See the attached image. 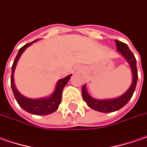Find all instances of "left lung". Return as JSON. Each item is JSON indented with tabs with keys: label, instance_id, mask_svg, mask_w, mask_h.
I'll list each match as a JSON object with an SVG mask.
<instances>
[{
	"label": "left lung",
	"instance_id": "obj_1",
	"mask_svg": "<svg viewBox=\"0 0 147 147\" xmlns=\"http://www.w3.org/2000/svg\"><path fill=\"white\" fill-rule=\"evenodd\" d=\"M117 50L120 54L122 55L127 63L129 64L131 71V84L127 89V90L120 95L119 97H116L113 99H97L91 97L86 89V84H85L82 87V96L83 99L86 101L87 105L94 110H96L101 113H112L115 112L122 109L125 106L128 101L131 99L133 93L135 91L136 86H137V61L134 57L133 53L130 51L127 45L125 44L123 42L115 40Z\"/></svg>",
	"mask_w": 147,
	"mask_h": 147
}]
</instances>
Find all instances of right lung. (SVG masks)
Returning a JSON list of instances; mask_svg holds the SVG:
<instances>
[{
    "mask_svg": "<svg viewBox=\"0 0 147 147\" xmlns=\"http://www.w3.org/2000/svg\"><path fill=\"white\" fill-rule=\"evenodd\" d=\"M38 40V39H36L28 44H25L19 50L18 54L16 56V59L13 63V66H12L10 85H11L12 91L15 95V98H16L17 103L24 110H25L29 113L35 114V115H48L50 113H53V112H55L58 109L59 105L61 104L62 90L67 84V82L70 80L71 75H69L65 78H62L61 80H57L54 90L52 93V94H50L49 96H47V97L39 98V99H30V98H27V97L24 96L23 94L19 92V90H17V88L15 86V82H14V74H15L18 61L20 60L21 55L25 51V49Z\"/></svg>",
    "mask_w": 147,
    "mask_h": 147,
    "instance_id": "right-lung-1",
    "label": "right lung"
}]
</instances>
